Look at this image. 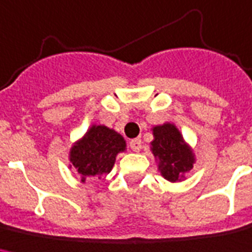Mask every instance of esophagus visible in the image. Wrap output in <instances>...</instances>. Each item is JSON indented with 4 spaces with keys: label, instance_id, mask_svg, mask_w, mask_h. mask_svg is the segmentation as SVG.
Here are the masks:
<instances>
[{
    "label": "esophagus",
    "instance_id": "obj_1",
    "mask_svg": "<svg viewBox=\"0 0 252 252\" xmlns=\"http://www.w3.org/2000/svg\"><path fill=\"white\" fill-rule=\"evenodd\" d=\"M130 148L133 149L134 152H138V151H141L143 148V143H141V140L140 138H134V140H131L129 143Z\"/></svg>",
    "mask_w": 252,
    "mask_h": 252
}]
</instances>
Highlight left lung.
I'll list each match as a JSON object with an SVG mask.
<instances>
[{"mask_svg": "<svg viewBox=\"0 0 252 252\" xmlns=\"http://www.w3.org/2000/svg\"><path fill=\"white\" fill-rule=\"evenodd\" d=\"M155 140L152 152L159 159V169L163 177L171 182L178 181L182 174L193 167V155L184 144L180 131L174 125L166 123L154 127Z\"/></svg>", "mask_w": 252, "mask_h": 252, "instance_id": "8db88e82", "label": "left lung"}]
</instances>
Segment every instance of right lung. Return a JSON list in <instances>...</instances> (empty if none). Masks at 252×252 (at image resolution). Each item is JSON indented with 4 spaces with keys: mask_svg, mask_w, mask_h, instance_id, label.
I'll use <instances>...</instances> for the list:
<instances>
[{
    "mask_svg": "<svg viewBox=\"0 0 252 252\" xmlns=\"http://www.w3.org/2000/svg\"><path fill=\"white\" fill-rule=\"evenodd\" d=\"M126 143L121 134L105 126H93L79 143L71 149V163L85 182L88 178L111 171L118 152L125 151Z\"/></svg>",
    "mask_w": 252,
    "mask_h": 252,
    "instance_id": "1",
    "label": "right lung"
}]
</instances>
